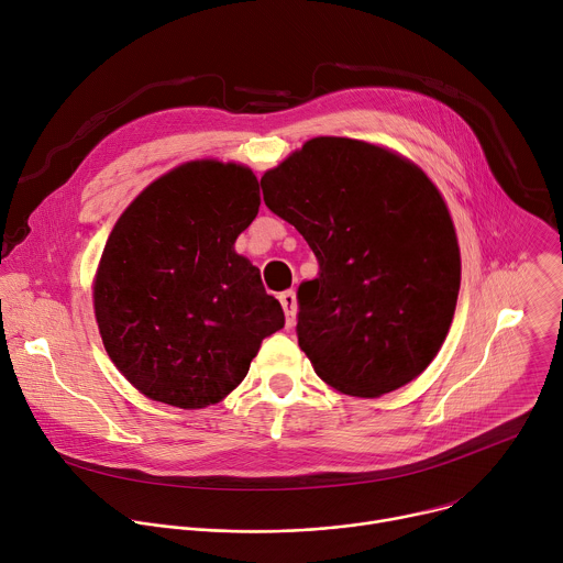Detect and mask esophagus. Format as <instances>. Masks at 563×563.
Returning a JSON list of instances; mask_svg holds the SVG:
<instances>
[{"mask_svg":"<svg viewBox=\"0 0 563 563\" xmlns=\"http://www.w3.org/2000/svg\"><path fill=\"white\" fill-rule=\"evenodd\" d=\"M278 298H280L283 309H285L287 328H291V325L296 323V311H298V305H296V291H294V289H287V291H283Z\"/></svg>","mask_w":563,"mask_h":563,"instance_id":"esophagus-1","label":"esophagus"}]
</instances>
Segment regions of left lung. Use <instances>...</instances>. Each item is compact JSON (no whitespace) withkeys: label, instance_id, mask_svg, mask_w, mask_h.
<instances>
[{"label":"left lung","instance_id":"obj_1","mask_svg":"<svg viewBox=\"0 0 563 563\" xmlns=\"http://www.w3.org/2000/svg\"><path fill=\"white\" fill-rule=\"evenodd\" d=\"M265 205L318 261L298 287V345L352 396L417 378L450 330L461 256L439 189L400 155L313 137L261 180Z\"/></svg>","mask_w":563,"mask_h":563}]
</instances>
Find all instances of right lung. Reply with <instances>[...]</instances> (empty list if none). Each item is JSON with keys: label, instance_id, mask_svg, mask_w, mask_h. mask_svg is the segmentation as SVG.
I'll return each instance as SVG.
<instances>
[{"label": "right lung", "instance_id": "1", "mask_svg": "<svg viewBox=\"0 0 563 563\" xmlns=\"http://www.w3.org/2000/svg\"><path fill=\"white\" fill-rule=\"evenodd\" d=\"M258 207L247 167L202 159L157 178L115 222L93 305L111 361L144 396L218 404L285 325L258 267L233 252Z\"/></svg>", "mask_w": 563, "mask_h": 563}]
</instances>
